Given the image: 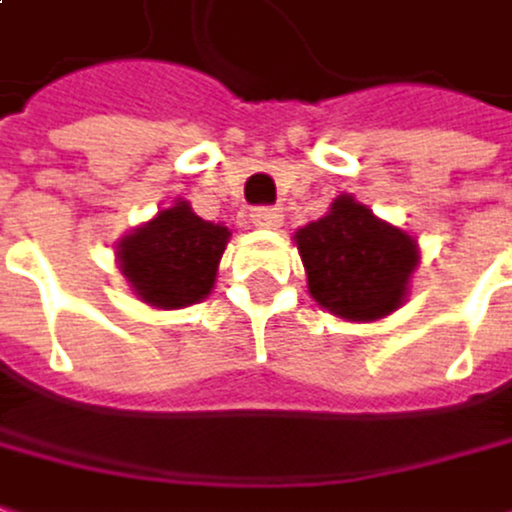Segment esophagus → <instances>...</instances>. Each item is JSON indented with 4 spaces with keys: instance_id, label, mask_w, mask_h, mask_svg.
<instances>
[{
    "instance_id": "34e87169",
    "label": "esophagus",
    "mask_w": 512,
    "mask_h": 512,
    "mask_svg": "<svg viewBox=\"0 0 512 512\" xmlns=\"http://www.w3.org/2000/svg\"><path fill=\"white\" fill-rule=\"evenodd\" d=\"M249 218H252V224L260 229L283 227V210H280V207H255Z\"/></svg>"
}]
</instances>
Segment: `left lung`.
<instances>
[{"instance_id": "obj_1", "label": "left lung", "mask_w": 512, "mask_h": 512, "mask_svg": "<svg viewBox=\"0 0 512 512\" xmlns=\"http://www.w3.org/2000/svg\"><path fill=\"white\" fill-rule=\"evenodd\" d=\"M297 249L311 297L353 322H373L395 311L417 266V243L378 221L353 196L336 198L325 218L302 227Z\"/></svg>"}]
</instances>
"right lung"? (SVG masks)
<instances>
[{"label": "right lung", "instance_id": "1", "mask_svg": "<svg viewBox=\"0 0 512 512\" xmlns=\"http://www.w3.org/2000/svg\"><path fill=\"white\" fill-rule=\"evenodd\" d=\"M227 241V227L198 218L179 201L128 235L117 255L142 300L159 308H182L210 294Z\"/></svg>", "mask_w": 512, "mask_h": 512}]
</instances>
